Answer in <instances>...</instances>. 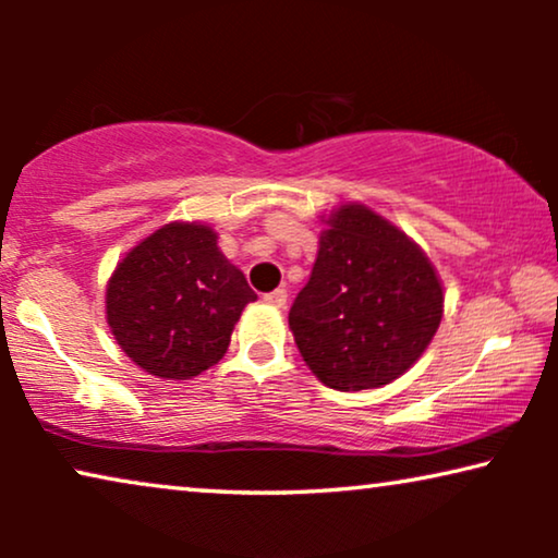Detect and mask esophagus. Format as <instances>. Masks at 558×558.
Returning <instances> with one entry per match:
<instances>
[{
	"label": "esophagus",
	"instance_id": "obj_1",
	"mask_svg": "<svg viewBox=\"0 0 558 558\" xmlns=\"http://www.w3.org/2000/svg\"><path fill=\"white\" fill-rule=\"evenodd\" d=\"M264 302L274 304V307H284V304H287V289H274V292L264 294Z\"/></svg>",
	"mask_w": 558,
	"mask_h": 558
}]
</instances>
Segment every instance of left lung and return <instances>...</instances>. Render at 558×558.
I'll list each match as a JSON object with an SVG mask.
<instances>
[{
    "mask_svg": "<svg viewBox=\"0 0 558 558\" xmlns=\"http://www.w3.org/2000/svg\"><path fill=\"white\" fill-rule=\"evenodd\" d=\"M310 281L289 327L310 371L335 391L391 384L418 361L441 319V284L429 258L363 205L327 220Z\"/></svg>",
    "mask_w": 558,
    "mask_h": 558,
    "instance_id": "left-lung-1",
    "label": "left lung"
}]
</instances>
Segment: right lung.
Masks as SVG:
<instances>
[{"instance_id": "right-lung-1", "label": "right lung", "mask_w": 558, "mask_h": 558, "mask_svg": "<svg viewBox=\"0 0 558 558\" xmlns=\"http://www.w3.org/2000/svg\"><path fill=\"white\" fill-rule=\"evenodd\" d=\"M254 300L208 226L170 223L117 266L106 289V319L140 368L185 380L223 357L233 325Z\"/></svg>"}]
</instances>
